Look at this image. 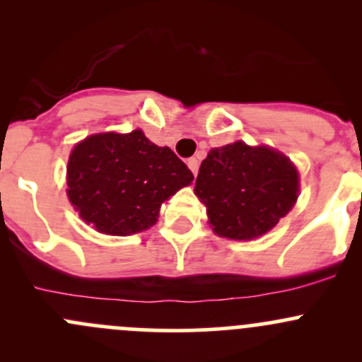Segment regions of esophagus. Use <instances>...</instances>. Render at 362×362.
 <instances>
[{
    "instance_id": "34e87169",
    "label": "esophagus",
    "mask_w": 362,
    "mask_h": 362,
    "mask_svg": "<svg viewBox=\"0 0 362 362\" xmlns=\"http://www.w3.org/2000/svg\"><path fill=\"white\" fill-rule=\"evenodd\" d=\"M187 166H189V170L192 171V173H198V170H199V160L196 159V158H191L187 160Z\"/></svg>"
}]
</instances>
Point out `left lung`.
<instances>
[{
    "instance_id": "8db88e82",
    "label": "left lung",
    "mask_w": 362,
    "mask_h": 362,
    "mask_svg": "<svg viewBox=\"0 0 362 362\" xmlns=\"http://www.w3.org/2000/svg\"><path fill=\"white\" fill-rule=\"evenodd\" d=\"M194 192L218 236L252 240L289 214L298 199L299 175L282 152L235 141L208 152Z\"/></svg>"
}]
</instances>
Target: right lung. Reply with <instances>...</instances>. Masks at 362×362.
I'll list each match as a JSON object with an SVG mask.
<instances>
[{"label":"right lung","mask_w":362,"mask_h":362,"mask_svg":"<svg viewBox=\"0 0 362 362\" xmlns=\"http://www.w3.org/2000/svg\"><path fill=\"white\" fill-rule=\"evenodd\" d=\"M170 147L152 144L141 129L90 134L68 159V199L96 231L127 236L158 222L160 204L192 182Z\"/></svg>","instance_id":"obj_1"}]
</instances>
